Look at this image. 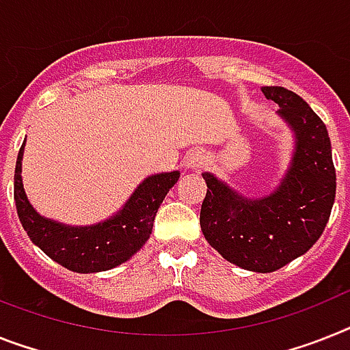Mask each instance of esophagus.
<instances>
[{"label":"esophagus","mask_w":350,"mask_h":350,"mask_svg":"<svg viewBox=\"0 0 350 350\" xmlns=\"http://www.w3.org/2000/svg\"><path fill=\"white\" fill-rule=\"evenodd\" d=\"M207 163V154L204 152V150H191L189 152V155L186 157V161H184V166H186V170H200L204 168Z\"/></svg>","instance_id":"34e87169"}]
</instances>
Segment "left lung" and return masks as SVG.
Instances as JSON below:
<instances>
[{
	"label": "left lung",
	"mask_w": 350,
	"mask_h": 350,
	"mask_svg": "<svg viewBox=\"0 0 350 350\" xmlns=\"http://www.w3.org/2000/svg\"><path fill=\"white\" fill-rule=\"evenodd\" d=\"M293 132V154L270 195L248 198L206 172L200 227L207 243L250 272H275L306 254L322 236L336 196V172L324 121L284 88H261Z\"/></svg>",
	"instance_id": "8db88e82"
}]
</instances>
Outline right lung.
<instances>
[{
    "label": "right lung",
    "mask_w": 350,
    "mask_h": 350,
    "mask_svg": "<svg viewBox=\"0 0 350 350\" xmlns=\"http://www.w3.org/2000/svg\"><path fill=\"white\" fill-rule=\"evenodd\" d=\"M25 143L17 154L14 173V200L19 221L31 243L55 262L77 273L105 272L129 261L148 241L155 213L180 177L178 172L150 175L135 187L116 215L100 224H60L40 216L26 196L21 177Z\"/></svg>",
    "instance_id": "add662e5"
}]
</instances>
